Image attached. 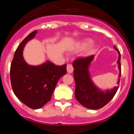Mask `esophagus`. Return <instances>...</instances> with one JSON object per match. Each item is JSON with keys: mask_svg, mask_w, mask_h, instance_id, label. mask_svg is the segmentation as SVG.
Wrapping results in <instances>:
<instances>
[{"mask_svg": "<svg viewBox=\"0 0 134 134\" xmlns=\"http://www.w3.org/2000/svg\"><path fill=\"white\" fill-rule=\"evenodd\" d=\"M73 70H74V68H73L72 65L68 64L67 65V72H68V73L71 74V73L73 72Z\"/></svg>", "mask_w": 134, "mask_h": 134, "instance_id": "esophagus-1", "label": "esophagus"}]
</instances>
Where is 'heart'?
Instances as JSON below:
<instances>
[{"label":"heart","mask_w":134,"mask_h":134,"mask_svg":"<svg viewBox=\"0 0 134 134\" xmlns=\"http://www.w3.org/2000/svg\"><path fill=\"white\" fill-rule=\"evenodd\" d=\"M91 43H92V40H89V39L84 40V41H82V42H80V43H79V46H78V49H80V50L85 49V48H86V47H88ZM94 45L93 44V43H91L89 46V48H88V52L89 53L92 52L93 49H94Z\"/></svg>","instance_id":"1"}]
</instances>
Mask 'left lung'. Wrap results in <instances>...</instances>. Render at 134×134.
Segmentation results:
<instances>
[{
  "instance_id": "obj_1",
  "label": "left lung",
  "mask_w": 134,
  "mask_h": 134,
  "mask_svg": "<svg viewBox=\"0 0 134 134\" xmlns=\"http://www.w3.org/2000/svg\"><path fill=\"white\" fill-rule=\"evenodd\" d=\"M114 48L119 54L117 63L119 74L118 76V85H119L121 77V54L119 49ZM94 59V55L80 58L75 60L73 62L74 68V78L76 83L75 97L76 100L86 108L91 109H99L107 105L118 91L119 86H115L111 90L101 91L93 83L91 78L89 66Z\"/></svg>"
}]
</instances>
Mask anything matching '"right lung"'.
Listing matches in <instances>:
<instances>
[{
    "label": "right lung",
    "instance_id": "right-lung-1",
    "mask_svg": "<svg viewBox=\"0 0 134 134\" xmlns=\"http://www.w3.org/2000/svg\"><path fill=\"white\" fill-rule=\"evenodd\" d=\"M37 33L34 31L29 34L16 48L10 70L15 94L23 103L34 109L41 108L50 100L59 79L67 72L66 64L55 66L47 61L40 66H32L25 61V46Z\"/></svg>",
    "mask_w": 134,
    "mask_h": 134
}]
</instances>
